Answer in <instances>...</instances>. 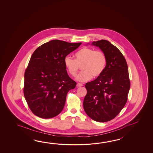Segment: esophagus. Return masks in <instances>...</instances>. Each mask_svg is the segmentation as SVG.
<instances>
[{"mask_svg": "<svg viewBox=\"0 0 153 153\" xmlns=\"http://www.w3.org/2000/svg\"><path fill=\"white\" fill-rule=\"evenodd\" d=\"M76 86H77L78 88H79V87H81L82 86H83V84H81V83H78L77 85H76Z\"/></svg>", "mask_w": 153, "mask_h": 153, "instance_id": "esophagus-1", "label": "esophagus"}]
</instances>
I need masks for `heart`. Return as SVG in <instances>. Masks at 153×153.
Here are the masks:
<instances>
[{
	"instance_id": "heart-1",
	"label": "heart",
	"mask_w": 153,
	"mask_h": 153,
	"mask_svg": "<svg viewBox=\"0 0 153 153\" xmlns=\"http://www.w3.org/2000/svg\"><path fill=\"white\" fill-rule=\"evenodd\" d=\"M75 59L67 56L64 64L69 74L74 77L81 67V71L77 76L80 81H86L101 76L106 67L107 59L104 52L84 48L75 53Z\"/></svg>"
}]
</instances>
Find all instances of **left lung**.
<instances>
[{
    "label": "left lung",
    "mask_w": 153,
    "mask_h": 153,
    "mask_svg": "<svg viewBox=\"0 0 153 153\" xmlns=\"http://www.w3.org/2000/svg\"><path fill=\"white\" fill-rule=\"evenodd\" d=\"M107 57L104 72L94 81L87 82V94L83 102L85 111L98 122L114 119L124 107L130 90L127 62L116 46L106 40L94 42Z\"/></svg>",
    "instance_id": "1"
}]
</instances>
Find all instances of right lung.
<instances>
[{"instance_id": "add662e5", "label": "right lung", "mask_w": 153, "mask_h": 153, "mask_svg": "<svg viewBox=\"0 0 153 153\" xmlns=\"http://www.w3.org/2000/svg\"><path fill=\"white\" fill-rule=\"evenodd\" d=\"M81 44L53 40L33 52L25 72L23 94L36 116L49 119L62 111L67 93L76 85L67 74L64 59Z\"/></svg>"}]
</instances>
